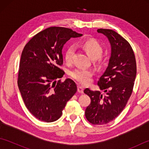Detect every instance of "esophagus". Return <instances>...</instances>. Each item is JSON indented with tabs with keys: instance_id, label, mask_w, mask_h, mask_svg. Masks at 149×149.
<instances>
[{
	"instance_id": "esophagus-1",
	"label": "esophagus",
	"mask_w": 149,
	"mask_h": 149,
	"mask_svg": "<svg viewBox=\"0 0 149 149\" xmlns=\"http://www.w3.org/2000/svg\"><path fill=\"white\" fill-rule=\"evenodd\" d=\"M77 91H78L79 93H83V91H84V88L82 87L81 86H78V87H77Z\"/></svg>"
}]
</instances>
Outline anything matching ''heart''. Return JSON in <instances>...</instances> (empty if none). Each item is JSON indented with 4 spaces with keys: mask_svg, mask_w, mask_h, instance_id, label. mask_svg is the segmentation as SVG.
Instances as JSON below:
<instances>
[{
    "mask_svg": "<svg viewBox=\"0 0 149 149\" xmlns=\"http://www.w3.org/2000/svg\"><path fill=\"white\" fill-rule=\"evenodd\" d=\"M81 45L88 54L95 60V63L97 66L102 65L103 59L101 56L102 54L103 49L102 45L97 40L93 39L87 40L82 43ZM74 54V47L69 46L64 54V59L66 64L72 63ZM69 74L70 76L78 83L83 85H86L90 83L93 72L88 69L77 68L70 72Z\"/></svg>",
    "mask_w": 149,
    "mask_h": 149,
    "instance_id": "b5f03b06",
    "label": "heart"
}]
</instances>
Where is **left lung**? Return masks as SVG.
Segmentation results:
<instances>
[{
	"label": "left lung",
	"instance_id": "obj_1",
	"mask_svg": "<svg viewBox=\"0 0 149 149\" xmlns=\"http://www.w3.org/2000/svg\"><path fill=\"white\" fill-rule=\"evenodd\" d=\"M97 32L107 37L111 56L108 66L97 83L106 92L105 95L88 88L84 90L91 99L85 116L93 125H103L115 120L127 104L133 90L136 62L131 45L119 34L106 29H99Z\"/></svg>",
	"mask_w": 149,
	"mask_h": 149
}]
</instances>
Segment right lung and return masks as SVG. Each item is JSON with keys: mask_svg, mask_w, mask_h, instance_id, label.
Returning a JSON list of instances; mask_svg holds the SVG:
<instances>
[{"mask_svg": "<svg viewBox=\"0 0 149 149\" xmlns=\"http://www.w3.org/2000/svg\"><path fill=\"white\" fill-rule=\"evenodd\" d=\"M82 35L68 28L50 27L34 35L22 50L18 88L27 109L41 121L59 119L67 101L76 93L74 81L60 79L65 74L60 66L64 44Z\"/></svg>", "mask_w": 149, "mask_h": 149, "instance_id": "obj_1", "label": "right lung"}]
</instances>
